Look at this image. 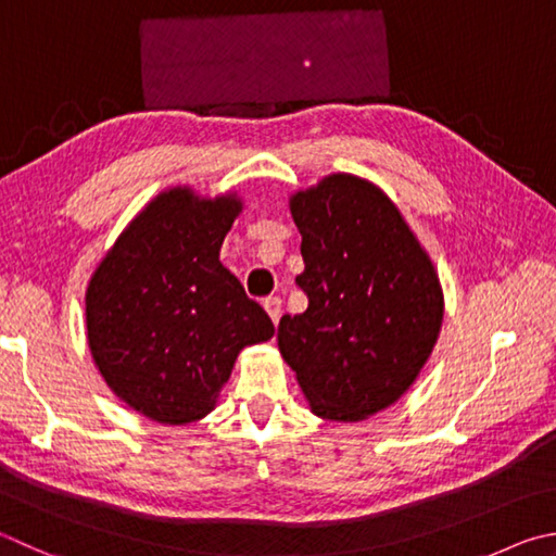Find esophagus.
<instances>
[{"label":"esophagus","instance_id":"obj_1","mask_svg":"<svg viewBox=\"0 0 556 556\" xmlns=\"http://www.w3.org/2000/svg\"><path fill=\"white\" fill-rule=\"evenodd\" d=\"M265 308H267V313H269V318L275 320V326H277L279 318H281V299H279V296L265 299Z\"/></svg>","mask_w":556,"mask_h":556}]
</instances>
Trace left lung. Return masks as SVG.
Returning <instances> with one entry per match:
<instances>
[{
	"label": "left lung",
	"instance_id": "1",
	"mask_svg": "<svg viewBox=\"0 0 556 556\" xmlns=\"http://www.w3.org/2000/svg\"><path fill=\"white\" fill-rule=\"evenodd\" d=\"M291 216L308 308L281 316L279 352L316 416H375L408 391L435 345V269L389 197L359 177L332 175L299 191Z\"/></svg>",
	"mask_w": 556,
	"mask_h": 556
}]
</instances>
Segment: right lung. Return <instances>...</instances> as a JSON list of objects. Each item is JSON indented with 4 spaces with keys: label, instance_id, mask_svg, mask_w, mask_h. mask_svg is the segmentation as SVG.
<instances>
[{
    "label": "right lung",
    "instance_id": "add662e5",
    "mask_svg": "<svg viewBox=\"0 0 556 556\" xmlns=\"http://www.w3.org/2000/svg\"><path fill=\"white\" fill-rule=\"evenodd\" d=\"M240 201L169 189L140 211L87 289V338L118 399L185 426L214 410L238 352L275 323L218 262Z\"/></svg>",
    "mask_w": 556,
    "mask_h": 556
}]
</instances>
